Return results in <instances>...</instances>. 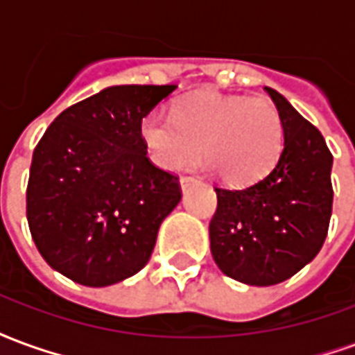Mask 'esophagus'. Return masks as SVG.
Returning <instances> with one entry per match:
<instances>
[{
	"instance_id": "34e87169",
	"label": "esophagus",
	"mask_w": 355,
	"mask_h": 355,
	"mask_svg": "<svg viewBox=\"0 0 355 355\" xmlns=\"http://www.w3.org/2000/svg\"><path fill=\"white\" fill-rule=\"evenodd\" d=\"M193 182H196V177H192V175H182V177H180V186H182V190H186L188 186H192Z\"/></svg>"
}]
</instances>
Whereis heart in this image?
<instances>
[{"instance_id":"heart-1","label":"heart","mask_w":355,"mask_h":355,"mask_svg":"<svg viewBox=\"0 0 355 355\" xmlns=\"http://www.w3.org/2000/svg\"><path fill=\"white\" fill-rule=\"evenodd\" d=\"M139 137L148 157L163 169L192 163L201 152L226 184L261 178L283 146V121L272 101L243 98L200 89L180 96L173 117L152 110L142 116Z\"/></svg>"}]
</instances>
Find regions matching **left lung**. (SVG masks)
Instances as JSON below:
<instances>
[{
    "instance_id": "1",
    "label": "left lung",
    "mask_w": 355,
    "mask_h": 355,
    "mask_svg": "<svg viewBox=\"0 0 355 355\" xmlns=\"http://www.w3.org/2000/svg\"><path fill=\"white\" fill-rule=\"evenodd\" d=\"M283 121L274 169L245 188L215 186L211 253L224 274L249 285H275L320 253L333 211V154L318 127L285 96L264 87Z\"/></svg>"
}]
</instances>
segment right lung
Returning <instances> with one entry per match:
<instances>
[{"mask_svg": "<svg viewBox=\"0 0 355 355\" xmlns=\"http://www.w3.org/2000/svg\"><path fill=\"white\" fill-rule=\"evenodd\" d=\"M175 89H104L58 114L37 142L28 226L47 264L72 282L104 287L150 261L157 230L182 190L175 173L150 162L139 123Z\"/></svg>", "mask_w": 355, "mask_h": 355, "instance_id": "right-lung-1", "label": "right lung"}]
</instances>
